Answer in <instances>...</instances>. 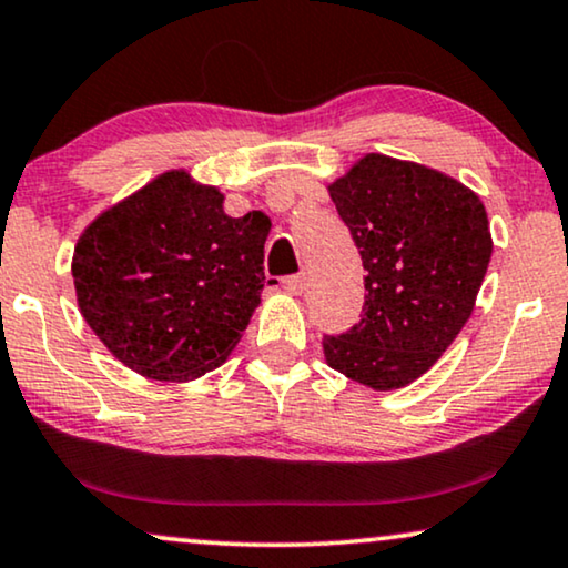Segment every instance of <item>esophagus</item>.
<instances>
[{
	"mask_svg": "<svg viewBox=\"0 0 568 568\" xmlns=\"http://www.w3.org/2000/svg\"><path fill=\"white\" fill-rule=\"evenodd\" d=\"M285 288H288L293 296H301V293L306 291V275L304 272H298V275H291L285 277Z\"/></svg>",
	"mask_w": 568,
	"mask_h": 568,
	"instance_id": "obj_1",
	"label": "esophagus"
}]
</instances>
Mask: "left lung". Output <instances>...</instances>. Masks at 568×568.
<instances>
[{"instance_id": "1", "label": "left lung", "mask_w": 568, "mask_h": 568, "mask_svg": "<svg viewBox=\"0 0 568 568\" xmlns=\"http://www.w3.org/2000/svg\"><path fill=\"white\" fill-rule=\"evenodd\" d=\"M358 246L361 322L324 337L335 372L389 392L428 372L470 320L494 241L480 196L447 173L368 153L329 184Z\"/></svg>"}]
</instances>
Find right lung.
Instances as JSON below:
<instances>
[{"label": "right lung", "instance_id": "right-lung-1", "mask_svg": "<svg viewBox=\"0 0 568 568\" xmlns=\"http://www.w3.org/2000/svg\"><path fill=\"white\" fill-rule=\"evenodd\" d=\"M267 233L260 210L231 217L215 186L194 184L186 171L163 173L80 236V312L132 372L196 379L229 358L260 306Z\"/></svg>", "mask_w": 568, "mask_h": 568}]
</instances>
